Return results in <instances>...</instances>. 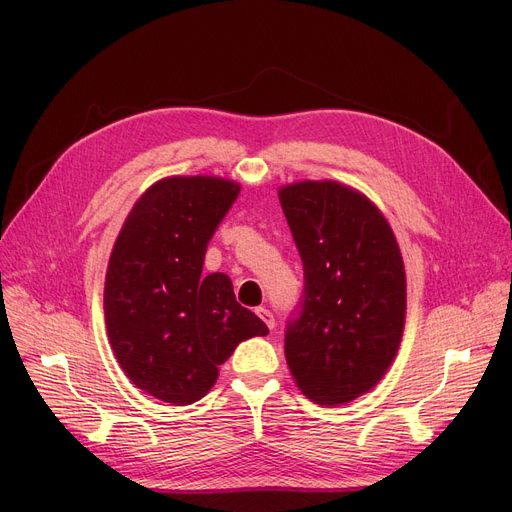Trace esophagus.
I'll return each mask as SVG.
<instances>
[{"instance_id":"obj_1","label":"esophagus","mask_w":512,"mask_h":512,"mask_svg":"<svg viewBox=\"0 0 512 512\" xmlns=\"http://www.w3.org/2000/svg\"><path fill=\"white\" fill-rule=\"evenodd\" d=\"M256 314L262 318V322H265L269 329H275V316L269 312L267 307H258V309H256Z\"/></svg>"}]
</instances>
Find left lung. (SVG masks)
I'll list each match as a JSON object with an SVG mask.
<instances>
[{"instance_id":"obj_1","label":"left lung","mask_w":512,"mask_h":512,"mask_svg":"<svg viewBox=\"0 0 512 512\" xmlns=\"http://www.w3.org/2000/svg\"><path fill=\"white\" fill-rule=\"evenodd\" d=\"M303 262V294L284 352L299 389L322 406L374 389L393 363L406 318V273L384 215L335 181L280 190Z\"/></svg>"}]
</instances>
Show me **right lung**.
<instances>
[{
    "mask_svg": "<svg viewBox=\"0 0 512 512\" xmlns=\"http://www.w3.org/2000/svg\"><path fill=\"white\" fill-rule=\"evenodd\" d=\"M239 196L218 177L162 179L138 198L115 241L104 316L126 376L166 404L205 397L235 348L269 329L237 303L230 277L203 275L207 245Z\"/></svg>",
    "mask_w": 512,
    "mask_h": 512,
    "instance_id": "1",
    "label": "right lung"
}]
</instances>
